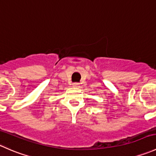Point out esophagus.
<instances>
[{"mask_svg": "<svg viewBox=\"0 0 156 156\" xmlns=\"http://www.w3.org/2000/svg\"><path fill=\"white\" fill-rule=\"evenodd\" d=\"M73 87H80V84L78 83H73Z\"/></svg>", "mask_w": 156, "mask_h": 156, "instance_id": "1", "label": "esophagus"}]
</instances>
